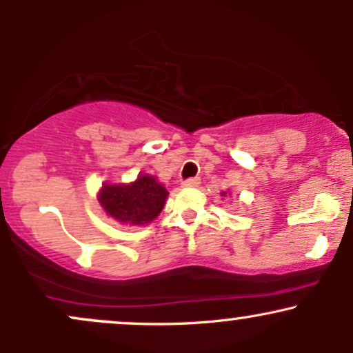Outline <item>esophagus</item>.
<instances>
[{
    "label": "esophagus",
    "mask_w": 353,
    "mask_h": 353,
    "mask_svg": "<svg viewBox=\"0 0 353 353\" xmlns=\"http://www.w3.org/2000/svg\"><path fill=\"white\" fill-rule=\"evenodd\" d=\"M199 184H201L199 177H192V179H185L184 182H182V185H184V188H199Z\"/></svg>",
    "instance_id": "esophagus-1"
}]
</instances>
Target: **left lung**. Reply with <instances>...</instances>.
<instances>
[{
	"label": "left lung",
	"mask_w": 353,
	"mask_h": 353,
	"mask_svg": "<svg viewBox=\"0 0 353 353\" xmlns=\"http://www.w3.org/2000/svg\"><path fill=\"white\" fill-rule=\"evenodd\" d=\"M221 197H222V199H225V197H230V192H229V190H222Z\"/></svg>",
	"instance_id": "obj_1"
}]
</instances>
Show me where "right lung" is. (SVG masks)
<instances>
[{
	"label": "right lung",
	"mask_w": 353,
	"mask_h": 353,
	"mask_svg": "<svg viewBox=\"0 0 353 353\" xmlns=\"http://www.w3.org/2000/svg\"><path fill=\"white\" fill-rule=\"evenodd\" d=\"M169 192L156 176L139 172L132 182H104L98 201L106 216L123 225H148L164 209Z\"/></svg>",
	"instance_id": "1"
}]
</instances>
